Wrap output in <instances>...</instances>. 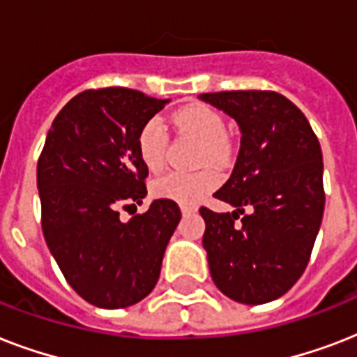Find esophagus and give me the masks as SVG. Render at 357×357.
I'll return each instance as SVG.
<instances>
[{
	"label": "esophagus",
	"mask_w": 357,
	"mask_h": 357,
	"mask_svg": "<svg viewBox=\"0 0 357 357\" xmlns=\"http://www.w3.org/2000/svg\"><path fill=\"white\" fill-rule=\"evenodd\" d=\"M196 211V207L195 206H181V213H183V215H189V213H195Z\"/></svg>",
	"instance_id": "1"
}]
</instances>
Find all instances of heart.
Segmentation results:
<instances>
[{"label": "heart", "mask_w": 357, "mask_h": 357, "mask_svg": "<svg viewBox=\"0 0 357 357\" xmlns=\"http://www.w3.org/2000/svg\"><path fill=\"white\" fill-rule=\"evenodd\" d=\"M174 123L185 133L195 135L202 142L200 162L222 165L229 155L226 140V123L218 111L204 103H190L174 114ZM137 151L140 161L150 172H159L165 167L167 157V135L159 119H150L142 123L137 133ZM218 183L217 174L211 170L198 172H170L153 183V195L159 198L178 202V204H196Z\"/></svg>", "instance_id": "obj_1"}]
</instances>
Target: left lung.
Masks as SVG:
<instances>
[{
    "instance_id": "8db88e82",
    "label": "left lung",
    "mask_w": 357,
    "mask_h": 357,
    "mask_svg": "<svg viewBox=\"0 0 357 357\" xmlns=\"http://www.w3.org/2000/svg\"><path fill=\"white\" fill-rule=\"evenodd\" d=\"M200 100L229 114L241 150L215 198L202 207L204 248L215 285L241 304H266L304 274L324 213L322 151L304 113L272 91H226Z\"/></svg>"
}]
</instances>
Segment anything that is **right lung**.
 <instances>
[{
  "label": "right lung",
  "mask_w": 357,
  "mask_h": 357,
  "mask_svg": "<svg viewBox=\"0 0 357 357\" xmlns=\"http://www.w3.org/2000/svg\"><path fill=\"white\" fill-rule=\"evenodd\" d=\"M167 103L123 86L79 92L55 116L38 157L47 248L72 289L96 307H128L151 293L181 220L168 198L129 222L119 213L146 196L137 133Z\"/></svg>",
  "instance_id": "1"
}]
</instances>
